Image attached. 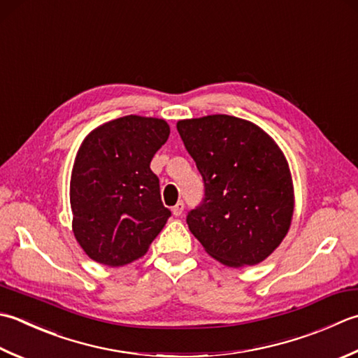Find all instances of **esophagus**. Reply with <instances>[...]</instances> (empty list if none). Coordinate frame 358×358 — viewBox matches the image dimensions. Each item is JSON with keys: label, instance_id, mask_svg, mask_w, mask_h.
Masks as SVG:
<instances>
[{"label": "esophagus", "instance_id": "obj_1", "mask_svg": "<svg viewBox=\"0 0 358 358\" xmlns=\"http://www.w3.org/2000/svg\"><path fill=\"white\" fill-rule=\"evenodd\" d=\"M183 211H185V203H183V201H178L177 205H175V206L172 208L173 215H177V217L183 214Z\"/></svg>", "mask_w": 358, "mask_h": 358}]
</instances>
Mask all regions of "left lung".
Wrapping results in <instances>:
<instances>
[{
  "label": "left lung",
  "instance_id": "obj_1",
  "mask_svg": "<svg viewBox=\"0 0 358 358\" xmlns=\"http://www.w3.org/2000/svg\"><path fill=\"white\" fill-rule=\"evenodd\" d=\"M205 183L186 222L208 255L228 267L256 265L290 228L295 195L289 164L256 124L228 115L177 122Z\"/></svg>",
  "mask_w": 358,
  "mask_h": 358
}]
</instances>
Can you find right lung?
<instances>
[{
    "mask_svg": "<svg viewBox=\"0 0 358 358\" xmlns=\"http://www.w3.org/2000/svg\"><path fill=\"white\" fill-rule=\"evenodd\" d=\"M171 129L164 119L129 115L94 129L77 152L69 201L73 233L93 261L122 267L143 257L164 228L159 180L150 161Z\"/></svg>",
    "mask_w": 358,
    "mask_h": 358,
    "instance_id": "right-lung-1",
    "label": "right lung"
}]
</instances>
